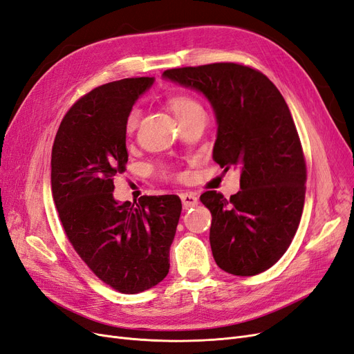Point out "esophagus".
Masks as SVG:
<instances>
[{
    "label": "esophagus",
    "instance_id": "esophagus-1",
    "mask_svg": "<svg viewBox=\"0 0 354 354\" xmlns=\"http://www.w3.org/2000/svg\"><path fill=\"white\" fill-rule=\"evenodd\" d=\"M180 198H181V203H183L185 209L198 205V198L194 194H181Z\"/></svg>",
    "mask_w": 354,
    "mask_h": 354
}]
</instances>
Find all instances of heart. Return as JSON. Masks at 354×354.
Instances as JSON below:
<instances>
[{"label":"heart","mask_w":354,"mask_h":354,"mask_svg":"<svg viewBox=\"0 0 354 354\" xmlns=\"http://www.w3.org/2000/svg\"><path fill=\"white\" fill-rule=\"evenodd\" d=\"M171 108H173L178 120L180 118H185V116L190 115V113L202 111L201 106L194 99L187 97V95H176V97L171 99ZM138 120H140V111L134 108L130 111V113L127 115V120H125V131L128 134H131L136 130L138 125Z\"/></svg>","instance_id":"heart-1"}]
</instances>
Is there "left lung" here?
I'll list each match as a JSON object with an SVG mask.
<instances>
[{
    "label": "left lung",
    "mask_w": 354,
    "mask_h": 354,
    "mask_svg": "<svg viewBox=\"0 0 354 354\" xmlns=\"http://www.w3.org/2000/svg\"><path fill=\"white\" fill-rule=\"evenodd\" d=\"M162 78L209 102L217 121L212 158L241 173L230 199L201 195L212 216L214 260L234 276L270 269L294 239L306 194L304 155L285 99L266 75L238 63L168 69Z\"/></svg>",
    "instance_id": "1"
}]
</instances>
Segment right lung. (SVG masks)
Returning a JSON list of instances; mask_svg holds the SVG:
<instances>
[{"label":"right lung","instance_id":"obj_1","mask_svg":"<svg viewBox=\"0 0 354 354\" xmlns=\"http://www.w3.org/2000/svg\"><path fill=\"white\" fill-rule=\"evenodd\" d=\"M155 78L100 85L63 118L51 152V192L75 251L93 273L124 294L158 285L181 212L176 195L113 198V177L128 162L125 120Z\"/></svg>","mask_w":354,"mask_h":354}]
</instances>
